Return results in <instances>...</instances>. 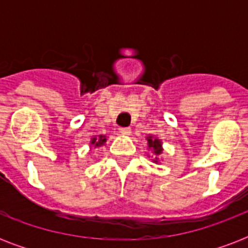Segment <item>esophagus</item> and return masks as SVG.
<instances>
[{
	"label": "esophagus",
	"instance_id": "34e87169",
	"mask_svg": "<svg viewBox=\"0 0 248 248\" xmlns=\"http://www.w3.org/2000/svg\"><path fill=\"white\" fill-rule=\"evenodd\" d=\"M120 131H121V134L124 136L131 135V128L130 127H122V128H120Z\"/></svg>",
	"mask_w": 248,
	"mask_h": 248
}]
</instances>
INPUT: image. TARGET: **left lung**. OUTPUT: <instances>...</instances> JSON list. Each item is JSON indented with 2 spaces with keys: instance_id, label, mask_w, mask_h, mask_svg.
I'll use <instances>...</instances> for the list:
<instances>
[{
  "instance_id": "obj_1",
  "label": "left lung",
  "mask_w": 248,
  "mask_h": 248,
  "mask_svg": "<svg viewBox=\"0 0 248 248\" xmlns=\"http://www.w3.org/2000/svg\"><path fill=\"white\" fill-rule=\"evenodd\" d=\"M145 140H147L148 145V152L153 155V159L152 162H155L158 165L159 158L163 153V147H162V140L157 138L155 135H148L145 136ZM151 155H148V157H151Z\"/></svg>"
}]
</instances>
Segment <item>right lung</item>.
Returning <instances> with one entry per match:
<instances>
[{
  "label": "right lung",
  "instance_id": "right-lung-1",
  "mask_svg": "<svg viewBox=\"0 0 248 248\" xmlns=\"http://www.w3.org/2000/svg\"><path fill=\"white\" fill-rule=\"evenodd\" d=\"M107 143V136L105 135H95L90 140V148H100Z\"/></svg>",
  "mask_w": 248,
  "mask_h": 248
}]
</instances>
